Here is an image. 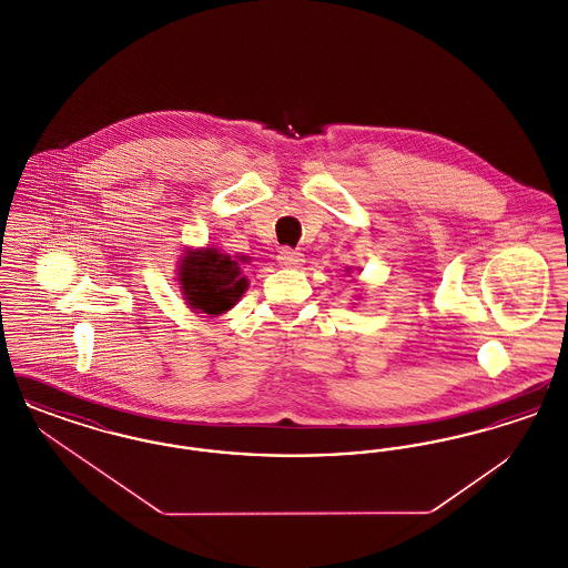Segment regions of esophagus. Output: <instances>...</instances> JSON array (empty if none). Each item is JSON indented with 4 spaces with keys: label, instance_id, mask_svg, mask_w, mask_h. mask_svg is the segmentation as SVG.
I'll list each match as a JSON object with an SVG mask.
<instances>
[{
    "label": "esophagus",
    "instance_id": "34e87169",
    "mask_svg": "<svg viewBox=\"0 0 568 568\" xmlns=\"http://www.w3.org/2000/svg\"><path fill=\"white\" fill-rule=\"evenodd\" d=\"M276 260H278V264H281V266H285V268H294V266H300V262H302V253L296 251V248L283 246V248L278 251Z\"/></svg>",
    "mask_w": 568,
    "mask_h": 568
}]
</instances>
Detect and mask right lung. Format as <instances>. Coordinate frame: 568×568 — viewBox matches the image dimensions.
Segmentation results:
<instances>
[{"instance_id": "obj_1", "label": "right lung", "mask_w": 568, "mask_h": 568, "mask_svg": "<svg viewBox=\"0 0 568 568\" xmlns=\"http://www.w3.org/2000/svg\"><path fill=\"white\" fill-rule=\"evenodd\" d=\"M181 292L191 311L221 315L230 311L246 290L241 264L216 248H190L179 266Z\"/></svg>"}]
</instances>
